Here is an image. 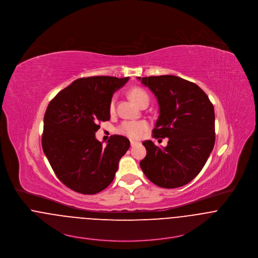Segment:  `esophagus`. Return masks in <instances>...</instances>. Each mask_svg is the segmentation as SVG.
<instances>
[{
    "mask_svg": "<svg viewBox=\"0 0 258 258\" xmlns=\"http://www.w3.org/2000/svg\"><path fill=\"white\" fill-rule=\"evenodd\" d=\"M130 143H131V147H135V146H137V145L140 144L139 142H136V141H131Z\"/></svg>",
    "mask_w": 258,
    "mask_h": 258,
    "instance_id": "1",
    "label": "esophagus"
}]
</instances>
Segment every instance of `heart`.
Returning a JSON list of instances; mask_svg holds the SVG:
<instances>
[{
	"label": "heart",
	"mask_w": 258,
	"mask_h": 258,
	"mask_svg": "<svg viewBox=\"0 0 258 258\" xmlns=\"http://www.w3.org/2000/svg\"><path fill=\"white\" fill-rule=\"evenodd\" d=\"M129 95L131 99L136 102L138 105H141L144 102H149V95L141 88H133ZM115 108V97H112L109 109L110 111H113ZM149 128V124L145 120L139 121H123L117 128V132L119 134L125 135L131 139H139L142 137L143 133Z\"/></svg>",
	"instance_id": "b5f03b06"
}]
</instances>
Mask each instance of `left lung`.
<instances>
[{
	"mask_svg": "<svg viewBox=\"0 0 258 258\" xmlns=\"http://www.w3.org/2000/svg\"><path fill=\"white\" fill-rule=\"evenodd\" d=\"M138 80L158 99L160 116L154 138H168L164 148L143 142L147 155L141 168L160 187L183 186L198 175L214 148V106L196 84L182 78L165 75Z\"/></svg>",
	"mask_w": 258,
	"mask_h": 258,
	"instance_id": "obj_1",
	"label": "left lung"
}]
</instances>
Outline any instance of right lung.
I'll return each instance as SVG.
<instances>
[{
	"instance_id": "right-lung-1",
	"label": "right lung",
	"mask_w": 258,
	"mask_h": 258,
	"mask_svg": "<svg viewBox=\"0 0 258 258\" xmlns=\"http://www.w3.org/2000/svg\"><path fill=\"white\" fill-rule=\"evenodd\" d=\"M128 77L81 78L50 101L44 115L42 149L57 177L82 194L107 187L117 171L119 160L130 147L124 136L113 135L106 146L95 139L98 122L110 119L113 94Z\"/></svg>"
}]
</instances>
